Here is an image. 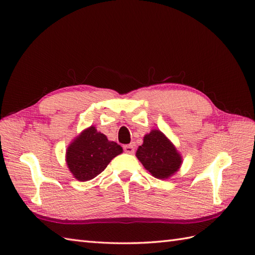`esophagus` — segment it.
<instances>
[{
	"instance_id": "1",
	"label": "esophagus",
	"mask_w": 255,
	"mask_h": 255,
	"mask_svg": "<svg viewBox=\"0 0 255 255\" xmlns=\"http://www.w3.org/2000/svg\"><path fill=\"white\" fill-rule=\"evenodd\" d=\"M124 151L126 153H133L134 152V147L132 144H125L124 145Z\"/></svg>"
}]
</instances>
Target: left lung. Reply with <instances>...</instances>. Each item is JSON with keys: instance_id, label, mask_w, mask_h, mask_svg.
<instances>
[{"instance_id": "8db88e82", "label": "left lung", "mask_w": 255, "mask_h": 255, "mask_svg": "<svg viewBox=\"0 0 255 255\" xmlns=\"http://www.w3.org/2000/svg\"><path fill=\"white\" fill-rule=\"evenodd\" d=\"M136 156L145 170L160 180L169 178L182 164V156L174 144L156 129L143 137V143L139 145Z\"/></svg>"}]
</instances>
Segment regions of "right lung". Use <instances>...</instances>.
I'll use <instances>...</instances> for the list:
<instances>
[{
	"label": "right lung",
	"mask_w": 255,
	"mask_h": 255,
	"mask_svg": "<svg viewBox=\"0 0 255 255\" xmlns=\"http://www.w3.org/2000/svg\"><path fill=\"white\" fill-rule=\"evenodd\" d=\"M123 152L118 143L110 141L94 126L85 129L68 147L66 161L70 172L81 182L90 181L106 169Z\"/></svg>",
	"instance_id": "1"
}]
</instances>
